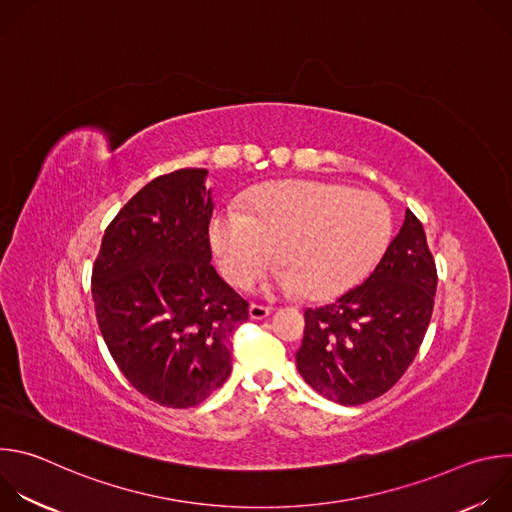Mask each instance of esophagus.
I'll return each instance as SVG.
<instances>
[{"mask_svg":"<svg viewBox=\"0 0 512 512\" xmlns=\"http://www.w3.org/2000/svg\"><path fill=\"white\" fill-rule=\"evenodd\" d=\"M271 312H273V308H269V306H259V304H251V308H249L251 320H265L267 316H271Z\"/></svg>","mask_w":512,"mask_h":512,"instance_id":"esophagus-1","label":"esophagus"}]
</instances>
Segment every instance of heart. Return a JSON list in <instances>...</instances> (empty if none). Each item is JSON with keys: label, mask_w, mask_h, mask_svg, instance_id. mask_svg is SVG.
<instances>
[{"label": "heart", "mask_w": 512, "mask_h": 512, "mask_svg": "<svg viewBox=\"0 0 512 512\" xmlns=\"http://www.w3.org/2000/svg\"><path fill=\"white\" fill-rule=\"evenodd\" d=\"M391 233V208L381 196L316 180L267 188L247 202V212L225 210L210 223L212 249L233 285L249 287L277 255L283 269L275 287L312 300L358 283Z\"/></svg>", "instance_id": "b5f03b06"}]
</instances>
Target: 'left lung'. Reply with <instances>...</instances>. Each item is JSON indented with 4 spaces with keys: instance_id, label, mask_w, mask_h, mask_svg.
<instances>
[{
    "instance_id": "1",
    "label": "left lung",
    "mask_w": 512,
    "mask_h": 512,
    "mask_svg": "<svg viewBox=\"0 0 512 512\" xmlns=\"http://www.w3.org/2000/svg\"><path fill=\"white\" fill-rule=\"evenodd\" d=\"M437 271L419 218L407 210L399 235L371 277L336 302L304 312V381L340 405L387 393L409 369L427 332Z\"/></svg>"
}]
</instances>
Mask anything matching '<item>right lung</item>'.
<instances>
[{
	"mask_svg": "<svg viewBox=\"0 0 512 512\" xmlns=\"http://www.w3.org/2000/svg\"><path fill=\"white\" fill-rule=\"evenodd\" d=\"M206 174L184 168L145 184L105 229L91 279L119 371L174 409L229 379L233 334L249 320V304L210 265Z\"/></svg>",
	"mask_w": 512,
	"mask_h": 512,
	"instance_id": "add662e5",
	"label": "right lung"
}]
</instances>
